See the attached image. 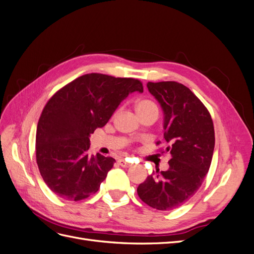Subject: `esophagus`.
<instances>
[{
    "instance_id": "1",
    "label": "esophagus",
    "mask_w": 254,
    "mask_h": 254,
    "mask_svg": "<svg viewBox=\"0 0 254 254\" xmlns=\"http://www.w3.org/2000/svg\"><path fill=\"white\" fill-rule=\"evenodd\" d=\"M119 163L122 167H130V166H131V162H128V161H126L125 159H120Z\"/></svg>"
}]
</instances>
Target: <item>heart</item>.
Returning <instances> with one entry per match:
<instances>
[{
  "label": "heart",
  "mask_w": 254,
  "mask_h": 254,
  "mask_svg": "<svg viewBox=\"0 0 254 254\" xmlns=\"http://www.w3.org/2000/svg\"><path fill=\"white\" fill-rule=\"evenodd\" d=\"M151 109H158L155 103H152L148 99H142V101L137 102L135 105V110L136 112H143V111H148Z\"/></svg>",
  "instance_id": "heart-1"
}]
</instances>
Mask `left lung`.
I'll list each match as a JSON object with an SVG mask.
<instances>
[{"instance_id":"obj_1","label":"left lung","mask_w":254,"mask_h":254,"mask_svg":"<svg viewBox=\"0 0 254 254\" xmlns=\"http://www.w3.org/2000/svg\"><path fill=\"white\" fill-rule=\"evenodd\" d=\"M149 93L163 111L166 151L172 159L168 170L153 173L137 187L146 204L170 211L187 202L201 187L209 172L215 146L211 115L188 87L176 81L147 82Z\"/></svg>"}]
</instances>
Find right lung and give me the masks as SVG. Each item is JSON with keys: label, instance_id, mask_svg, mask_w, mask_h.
Wrapping results in <instances>:
<instances>
[{"label": "right lung", "instance_id": "1", "mask_svg": "<svg viewBox=\"0 0 254 254\" xmlns=\"http://www.w3.org/2000/svg\"><path fill=\"white\" fill-rule=\"evenodd\" d=\"M135 91L143 92L140 80L91 73L60 89L45 105L37 126L36 159L57 196L78 201L98 190L115 160L89 156L90 134Z\"/></svg>", "mask_w": 254, "mask_h": 254}]
</instances>
